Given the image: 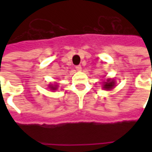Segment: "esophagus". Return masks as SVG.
<instances>
[{
  "mask_svg": "<svg viewBox=\"0 0 152 152\" xmlns=\"http://www.w3.org/2000/svg\"><path fill=\"white\" fill-rule=\"evenodd\" d=\"M76 69L77 71H80L81 70V66L80 65H77V66H76Z\"/></svg>",
  "mask_w": 152,
  "mask_h": 152,
  "instance_id": "obj_1",
  "label": "esophagus"
}]
</instances>
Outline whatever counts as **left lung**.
Instances as JSON below:
<instances>
[{"mask_svg":"<svg viewBox=\"0 0 152 152\" xmlns=\"http://www.w3.org/2000/svg\"><path fill=\"white\" fill-rule=\"evenodd\" d=\"M115 86V82L112 80H107V82L104 83L103 85V88L105 89H112L113 88V86Z\"/></svg>","mask_w":152,"mask_h":152,"instance_id":"8db88e82","label":"left lung"}]
</instances>
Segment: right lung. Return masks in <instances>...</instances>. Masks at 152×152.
Returning a JSON list of instances; mask_svg holds the SVG:
<instances>
[{
	"mask_svg": "<svg viewBox=\"0 0 152 152\" xmlns=\"http://www.w3.org/2000/svg\"><path fill=\"white\" fill-rule=\"evenodd\" d=\"M50 86V88H51V89H52V90H55V89H57V86Z\"/></svg>",
	"mask_w": 152,
	"mask_h": 152,
	"instance_id": "add662e5",
	"label": "right lung"
}]
</instances>
